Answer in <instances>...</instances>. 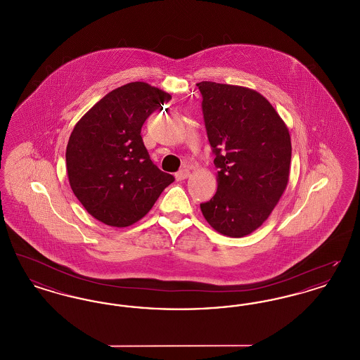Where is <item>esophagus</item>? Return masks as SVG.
I'll use <instances>...</instances> for the list:
<instances>
[{
  "label": "esophagus",
  "instance_id": "esophagus-1",
  "mask_svg": "<svg viewBox=\"0 0 360 360\" xmlns=\"http://www.w3.org/2000/svg\"><path fill=\"white\" fill-rule=\"evenodd\" d=\"M188 176H190V172H188V169L179 170V172L175 174V179H176V181H185Z\"/></svg>",
  "mask_w": 360,
  "mask_h": 360
}]
</instances>
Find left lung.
<instances>
[{
    "mask_svg": "<svg viewBox=\"0 0 360 360\" xmlns=\"http://www.w3.org/2000/svg\"><path fill=\"white\" fill-rule=\"evenodd\" d=\"M217 172V191L201 204L206 221L229 238L250 235L267 220L288 186L291 141L286 124L255 90L197 84Z\"/></svg>",
    "mask_w": 360,
    "mask_h": 360,
    "instance_id": "8db88e82",
    "label": "left lung"
}]
</instances>
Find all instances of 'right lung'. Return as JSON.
Returning a JSON list of instances; mask_svg holds the SVG:
<instances>
[{"label": "right lung", "mask_w": 360, "mask_h": 360, "mask_svg": "<svg viewBox=\"0 0 360 360\" xmlns=\"http://www.w3.org/2000/svg\"><path fill=\"white\" fill-rule=\"evenodd\" d=\"M172 96L146 82L120 86L96 103L70 135V186L98 221L124 228L143 219L174 182L160 172L141 139L147 117Z\"/></svg>", "instance_id": "obj_1"}]
</instances>
